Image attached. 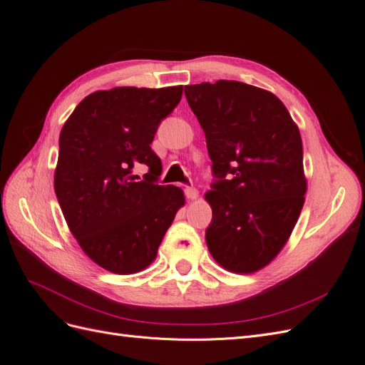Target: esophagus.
<instances>
[{
	"label": "esophagus",
	"mask_w": 365,
	"mask_h": 365,
	"mask_svg": "<svg viewBox=\"0 0 365 365\" xmlns=\"http://www.w3.org/2000/svg\"><path fill=\"white\" fill-rule=\"evenodd\" d=\"M184 193H185L187 200H190V201H195L200 197V192H197V189H195V187H185Z\"/></svg>",
	"instance_id": "esophagus-1"
}]
</instances>
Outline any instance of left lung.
<instances>
[{"label":"left lung","instance_id":"obj_1","mask_svg":"<svg viewBox=\"0 0 365 365\" xmlns=\"http://www.w3.org/2000/svg\"><path fill=\"white\" fill-rule=\"evenodd\" d=\"M184 93L217 178L204 196L213 212L208 251L230 272H256L277 257L302 213L307 181L300 130L263 88L217 81L187 85Z\"/></svg>","mask_w":365,"mask_h":365}]
</instances>
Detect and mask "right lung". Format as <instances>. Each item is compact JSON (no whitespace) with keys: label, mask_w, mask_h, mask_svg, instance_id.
<instances>
[{"label":"right lung","mask_w":365,"mask_h":365,"mask_svg":"<svg viewBox=\"0 0 365 365\" xmlns=\"http://www.w3.org/2000/svg\"><path fill=\"white\" fill-rule=\"evenodd\" d=\"M181 96L182 85L96 91L62 126L54 192L77 244L109 272L146 269L185 204L180 187L155 184L161 160L150 149ZM140 163L150 172L135 182Z\"/></svg>","instance_id":"right-lung-1"}]
</instances>
